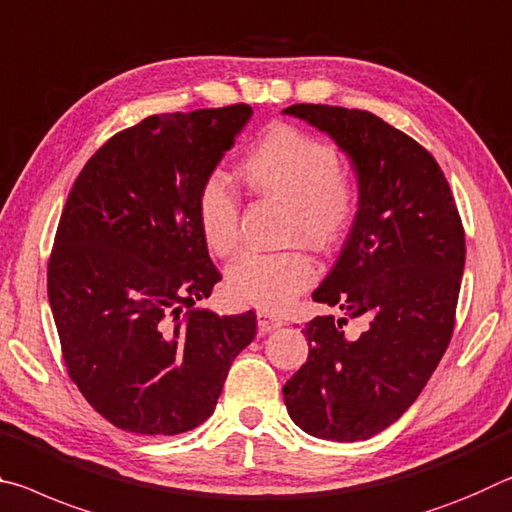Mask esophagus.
<instances>
[{
	"label": "esophagus",
	"mask_w": 512,
	"mask_h": 512,
	"mask_svg": "<svg viewBox=\"0 0 512 512\" xmlns=\"http://www.w3.org/2000/svg\"><path fill=\"white\" fill-rule=\"evenodd\" d=\"M256 317H258V331H263V333L279 329V326L283 324L281 317H279V315H274V313H270V311H258V313H256Z\"/></svg>",
	"instance_id": "34e87169"
}]
</instances>
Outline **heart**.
<instances>
[{
  "instance_id": "b5f03b06",
  "label": "heart",
  "mask_w": 512,
  "mask_h": 512,
  "mask_svg": "<svg viewBox=\"0 0 512 512\" xmlns=\"http://www.w3.org/2000/svg\"><path fill=\"white\" fill-rule=\"evenodd\" d=\"M254 195L286 204L283 240H304L317 251L345 242L360 213V183L335 147L290 124H276L240 165ZM201 236L215 256L229 258L240 245V199L222 177H208L197 192ZM304 247L247 254L226 274V290L258 308H281L315 279Z\"/></svg>"
}]
</instances>
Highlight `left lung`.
<instances>
[{"label": "left lung", "mask_w": 512, "mask_h": 512, "mask_svg": "<svg viewBox=\"0 0 512 512\" xmlns=\"http://www.w3.org/2000/svg\"><path fill=\"white\" fill-rule=\"evenodd\" d=\"M288 115L349 154L360 213L322 286L340 315L306 324L308 360L283 385L301 431L356 442L388 429L420 397L454 335L465 231L445 172L420 142L358 108L295 104ZM349 319L364 322L360 334Z\"/></svg>", "instance_id": "left-lung-1"}]
</instances>
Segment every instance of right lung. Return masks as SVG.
<instances>
[{
    "label": "right lung",
    "instance_id": "right-lung-1",
    "mask_svg": "<svg viewBox=\"0 0 512 512\" xmlns=\"http://www.w3.org/2000/svg\"><path fill=\"white\" fill-rule=\"evenodd\" d=\"M251 108L149 115L108 138L67 195L47 295L72 383L113 426L179 435L213 415L256 313L195 308L222 279L197 192Z\"/></svg>",
    "mask_w": 512,
    "mask_h": 512
}]
</instances>
